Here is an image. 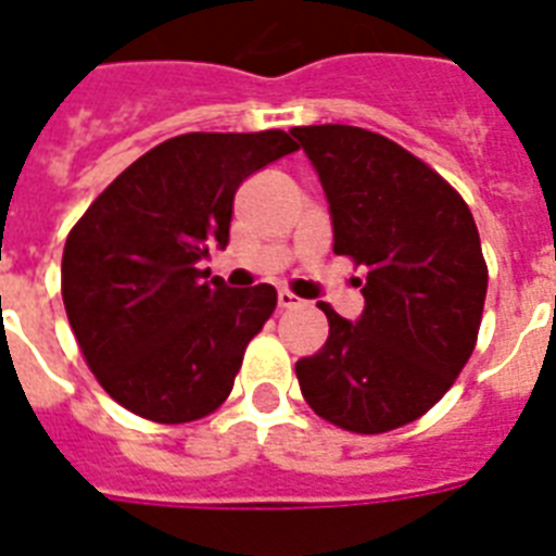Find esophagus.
<instances>
[{
	"mask_svg": "<svg viewBox=\"0 0 556 556\" xmlns=\"http://www.w3.org/2000/svg\"><path fill=\"white\" fill-rule=\"evenodd\" d=\"M277 303H279V308H296V305H303V300L291 294V291H279Z\"/></svg>",
	"mask_w": 556,
	"mask_h": 556,
	"instance_id": "obj_1",
	"label": "esophagus"
}]
</instances>
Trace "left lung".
Wrapping results in <instances>:
<instances>
[{
    "label": "left lung",
    "mask_w": 556,
    "mask_h": 556,
    "mask_svg": "<svg viewBox=\"0 0 556 556\" xmlns=\"http://www.w3.org/2000/svg\"><path fill=\"white\" fill-rule=\"evenodd\" d=\"M329 201L334 253L364 265L355 323L320 303L329 340L296 361L305 401L352 432L421 418L473 355L488 268L470 207L424 161L346 124L291 129Z\"/></svg>",
    "instance_id": "left-lung-1"
}]
</instances>
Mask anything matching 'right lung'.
<instances>
[{
  "mask_svg": "<svg viewBox=\"0 0 556 556\" xmlns=\"http://www.w3.org/2000/svg\"><path fill=\"white\" fill-rule=\"evenodd\" d=\"M282 129L190 132L159 143L100 192L63 251V303L100 387L159 424L204 418L233 389L274 286L199 270L227 244L244 178L294 152Z\"/></svg>",
  "mask_w": 556,
  "mask_h": 556,
  "instance_id": "1",
  "label": "right lung"
}]
</instances>
